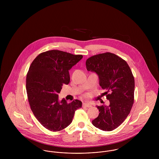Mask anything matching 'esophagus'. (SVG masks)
Listing matches in <instances>:
<instances>
[{"mask_svg": "<svg viewBox=\"0 0 159 159\" xmlns=\"http://www.w3.org/2000/svg\"><path fill=\"white\" fill-rule=\"evenodd\" d=\"M83 107H87V108H90L91 107V104L87 103V102H84L83 103Z\"/></svg>", "mask_w": 159, "mask_h": 159, "instance_id": "obj_1", "label": "esophagus"}]
</instances>
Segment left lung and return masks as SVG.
Instances as JSON below:
<instances>
[{
	"label": "left lung",
	"instance_id": "left-lung-1",
	"mask_svg": "<svg viewBox=\"0 0 159 159\" xmlns=\"http://www.w3.org/2000/svg\"><path fill=\"white\" fill-rule=\"evenodd\" d=\"M86 65L88 71L98 75L99 84L110 101L109 106H97L100 113L92 123L102 130L112 131L125 120L132 108L134 75L126 61L111 52L91 56Z\"/></svg>",
	"mask_w": 159,
	"mask_h": 159
}]
</instances>
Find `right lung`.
<instances>
[{
    "mask_svg": "<svg viewBox=\"0 0 159 159\" xmlns=\"http://www.w3.org/2000/svg\"><path fill=\"white\" fill-rule=\"evenodd\" d=\"M59 50H50L38 55L32 62L26 77V91L32 113L48 130L58 132L68 127L75 111L82 102L75 100L68 103L59 100L62 86L70 82L68 70L81 59Z\"/></svg>",
    "mask_w": 159,
    "mask_h": 159,
    "instance_id": "add662e5",
    "label": "right lung"
}]
</instances>
